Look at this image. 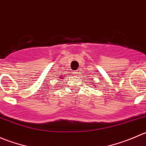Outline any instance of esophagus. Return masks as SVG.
<instances>
[{"label": "esophagus", "instance_id": "obj_1", "mask_svg": "<svg viewBox=\"0 0 146 146\" xmlns=\"http://www.w3.org/2000/svg\"><path fill=\"white\" fill-rule=\"evenodd\" d=\"M78 73H79V72L78 71V70H76V71L75 72V73H76V74H78Z\"/></svg>", "mask_w": 146, "mask_h": 146}]
</instances>
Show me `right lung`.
<instances>
[{
    "mask_svg": "<svg viewBox=\"0 0 146 146\" xmlns=\"http://www.w3.org/2000/svg\"><path fill=\"white\" fill-rule=\"evenodd\" d=\"M61 78V77H60V78Z\"/></svg>",
    "mask_w": 146,
    "mask_h": 146,
    "instance_id": "add662e5",
    "label": "right lung"
}]
</instances>
